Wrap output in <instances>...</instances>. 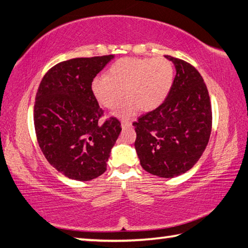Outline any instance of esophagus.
Returning <instances> with one entry per match:
<instances>
[{
	"label": "esophagus",
	"mask_w": 248,
	"mask_h": 248,
	"mask_svg": "<svg viewBox=\"0 0 248 248\" xmlns=\"http://www.w3.org/2000/svg\"><path fill=\"white\" fill-rule=\"evenodd\" d=\"M121 127H123V129L131 127V123H129V121H123V123H121Z\"/></svg>",
	"instance_id": "34e87169"
}]
</instances>
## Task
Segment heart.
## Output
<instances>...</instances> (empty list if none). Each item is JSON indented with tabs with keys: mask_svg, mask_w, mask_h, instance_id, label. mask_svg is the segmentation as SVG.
Segmentation results:
<instances>
[{
	"mask_svg": "<svg viewBox=\"0 0 248 248\" xmlns=\"http://www.w3.org/2000/svg\"><path fill=\"white\" fill-rule=\"evenodd\" d=\"M174 81V65L166 58H123L109 68L107 75L91 84L92 94L102 106L117 109L120 118H129L141 108L151 111L169 95ZM125 91H124L123 90Z\"/></svg>",
	"mask_w": 248,
	"mask_h": 248,
	"instance_id": "1",
	"label": "heart"
}]
</instances>
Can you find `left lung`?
<instances>
[{
	"label": "left lung",
	"mask_w": 248,
	"mask_h": 248,
	"mask_svg": "<svg viewBox=\"0 0 248 248\" xmlns=\"http://www.w3.org/2000/svg\"><path fill=\"white\" fill-rule=\"evenodd\" d=\"M176 75L169 95L157 108L132 124L140 164L150 174L173 178L189 170L202 155L212 127L207 86L194 66L166 56Z\"/></svg>",
	"instance_id": "1"
}]
</instances>
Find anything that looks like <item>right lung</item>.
<instances>
[{"label": "right lung", "instance_id": "obj_1", "mask_svg": "<svg viewBox=\"0 0 248 248\" xmlns=\"http://www.w3.org/2000/svg\"><path fill=\"white\" fill-rule=\"evenodd\" d=\"M112 54L75 58L52 66L36 94L33 124L45 157L66 177L87 182L105 173L121 131L120 121L100 123L104 110L91 84Z\"/></svg>", "mask_w": 248, "mask_h": 248}]
</instances>
